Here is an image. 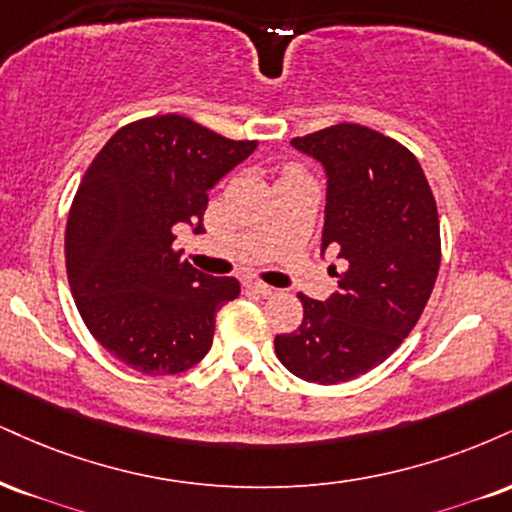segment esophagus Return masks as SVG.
I'll list each match as a JSON object with an SVG mask.
<instances>
[{
  "mask_svg": "<svg viewBox=\"0 0 512 512\" xmlns=\"http://www.w3.org/2000/svg\"><path fill=\"white\" fill-rule=\"evenodd\" d=\"M248 286L252 288V291H255V293H260V295H274V293H276V288L267 286V283H262V281H250Z\"/></svg>",
  "mask_w": 512,
  "mask_h": 512,
  "instance_id": "34e87169",
  "label": "esophagus"
}]
</instances>
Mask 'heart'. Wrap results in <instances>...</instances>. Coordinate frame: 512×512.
<instances>
[{"instance_id": "b5f03b06", "label": "heart", "mask_w": 512, "mask_h": 512, "mask_svg": "<svg viewBox=\"0 0 512 512\" xmlns=\"http://www.w3.org/2000/svg\"><path fill=\"white\" fill-rule=\"evenodd\" d=\"M288 174H295V171H288Z\"/></svg>"}]
</instances>
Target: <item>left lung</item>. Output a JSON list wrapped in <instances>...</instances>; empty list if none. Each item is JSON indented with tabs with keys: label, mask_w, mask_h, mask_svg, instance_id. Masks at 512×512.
Returning <instances> with one entry per match:
<instances>
[{
	"label": "left lung",
	"mask_w": 512,
	"mask_h": 512,
	"mask_svg": "<svg viewBox=\"0 0 512 512\" xmlns=\"http://www.w3.org/2000/svg\"><path fill=\"white\" fill-rule=\"evenodd\" d=\"M291 145L324 166L322 252L348 269L324 303L298 293L303 322L274 348L295 377L341 384L381 365L420 319L441 264L439 212L417 157L372 128L336 123Z\"/></svg>",
	"instance_id": "obj_1"
}]
</instances>
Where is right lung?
Masks as SVG:
<instances>
[{"label":"right lung","mask_w":512,"mask_h":512,"mask_svg":"<svg viewBox=\"0 0 512 512\" xmlns=\"http://www.w3.org/2000/svg\"><path fill=\"white\" fill-rule=\"evenodd\" d=\"M255 147L164 114L119 128L92 159L66 224V274L90 334L123 365L178 374L212 348L240 283L181 260L174 231H205L209 190Z\"/></svg>","instance_id":"1"}]
</instances>
